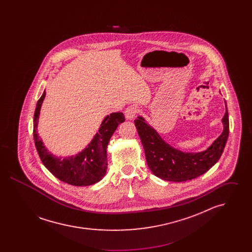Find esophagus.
<instances>
[{
	"instance_id": "34e87169",
	"label": "esophagus",
	"mask_w": 252,
	"mask_h": 252,
	"mask_svg": "<svg viewBox=\"0 0 252 252\" xmlns=\"http://www.w3.org/2000/svg\"><path fill=\"white\" fill-rule=\"evenodd\" d=\"M138 108L135 107V106H129L128 108L126 109V112H125V115H126V118L127 120H132L133 118H135V116L137 115L138 113Z\"/></svg>"
}]
</instances>
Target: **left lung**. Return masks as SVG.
<instances>
[{"instance_id": "1", "label": "left lung", "mask_w": 252, "mask_h": 252, "mask_svg": "<svg viewBox=\"0 0 252 252\" xmlns=\"http://www.w3.org/2000/svg\"><path fill=\"white\" fill-rule=\"evenodd\" d=\"M144 146L146 162L152 173L161 180L181 182L195 179L213 167L222 155L228 137V113L222 119L224 129L207 150L186 153L165 143L142 116L134 121Z\"/></svg>"}]
</instances>
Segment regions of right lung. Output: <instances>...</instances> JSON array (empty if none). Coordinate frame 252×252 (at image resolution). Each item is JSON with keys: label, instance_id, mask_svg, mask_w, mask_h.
Instances as JSON below:
<instances>
[{"label": "right lung", "instance_id": "obj_1", "mask_svg": "<svg viewBox=\"0 0 252 252\" xmlns=\"http://www.w3.org/2000/svg\"><path fill=\"white\" fill-rule=\"evenodd\" d=\"M46 93L36 103L34 114V140L36 151L44 166L59 180L73 186H89L95 184L106 175L107 147L108 142L118 126L125 122V116L122 112H113L108 115L100 126L99 130L81 152L75 156L66 157L61 158L49 152L48 149L38 137L37 124L39 112Z\"/></svg>", "mask_w": 252, "mask_h": 252}]
</instances>
